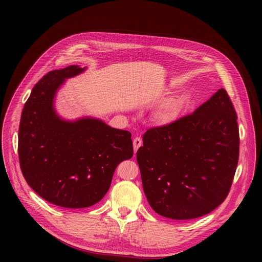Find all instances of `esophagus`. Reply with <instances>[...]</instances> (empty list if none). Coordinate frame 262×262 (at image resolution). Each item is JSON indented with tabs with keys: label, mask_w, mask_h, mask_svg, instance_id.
<instances>
[{
	"label": "esophagus",
	"mask_w": 262,
	"mask_h": 262,
	"mask_svg": "<svg viewBox=\"0 0 262 262\" xmlns=\"http://www.w3.org/2000/svg\"><path fill=\"white\" fill-rule=\"evenodd\" d=\"M141 145H142V140L139 138V137H137V138L134 139V152L136 153Z\"/></svg>",
	"instance_id": "obj_1"
}]
</instances>
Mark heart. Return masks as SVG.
Here are the masks:
<instances>
[{"label": "heart", "instance_id": "heart-1", "mask_svg": "<svg viewBox=\"0 0 262 262\" xmlns=\"http://www.w3.org/2000/svg\"><path fill=\"white\" fill-rule=\"evenodd\" d=\"M184 108L185 100L181 96H172L156 109L154 119L159 125H171L181 118Z\"/></svg>", "mask_w": 262, "mask_h": 262}]
</instances>
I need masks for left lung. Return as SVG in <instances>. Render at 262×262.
<instances>
[{"label": "left lung", "mask_w": 262, "mask_h": 262, "mask_svg": "<svg viewBox=\"0 0 262 262\" xmlns=\"http://www.w3.org/2000/svg\"><path fill=\"white\" fill-rule=\"evenodd\" d=\"M137 152L144 194L158 214L191 220L226 199L239 158L237 115L225 89L193 114L150 128Z\"/></svg>", "instance_id": "1"}]
</instances>
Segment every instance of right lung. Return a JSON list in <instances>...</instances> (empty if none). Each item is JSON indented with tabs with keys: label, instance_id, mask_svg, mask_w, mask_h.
I'll return each mask as SVG.
<instances>
[{
	"label": "right lung",
	"instance_id": "right-lung-1",
	"mask_svg": "<svg viewBox=\"0 0 262 262\" xmlns=\"http://www.w3.org/2000/svg\"><path fill=\"white\" fill-rule=\"evenodd\" d=\"M86 69L73 64L45 75L33 88L20 121L18 152L25 181L39 196L64 208L99 203L118 164L134 154L129 132L98 118L67 120L58 115V90Z\"/></svg>",
	"mask_w": 262,
	"mask_h": 262
}]
</instances>
